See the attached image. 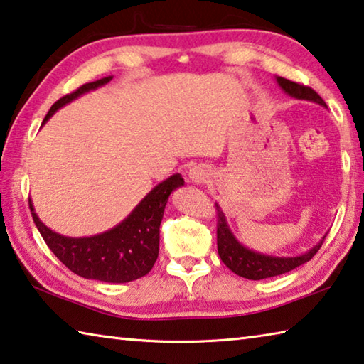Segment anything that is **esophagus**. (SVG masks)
<instances>
[{
    "label": "esophagus",
    "mask_w": 364,
    "mask_h": 364,
    "mask_svg": "<svg viewBox=\"0 0 364 364\" xmlns=\"http://www.w3.org/2000/svg\"><path fill=\"white\" fill-rule=\"evenodd\" d=\"M189 180L196 184H204L208 180V170L204 165H194L189 170Z\"/></svg>",
    "instance_id": "34e87169"
}]
</instances>
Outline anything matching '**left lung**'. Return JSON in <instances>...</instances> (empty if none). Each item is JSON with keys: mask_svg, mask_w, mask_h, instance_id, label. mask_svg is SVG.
<instances>
[{"mask_svg": "<svg viewBox=\"0 0 364 364\" xmlns=\"http://www.w3.org/2000/svg\"><path fill=\"white\" fill-rule=\"evenodd\" d=\"M276 82L279 83L282 90L286 91L289 96L295 97V100H306L321 104L326 106L323 97L319 96L315 90H311L310 86H304L300 83L291 82V80L276 77ZM217 207V245H218V255L228 268L237 276H242L245 279H267L273 278V276H279L289 273L294 268L300 267L306 262H310L313 257L316 255V252L321 249L324 242V237L319 241L315 247H311L305 254L299 257H273V255H264L260 252H254L237 241L231 232L230 226L226 223V217L223 210H221L218 204Z\"/></svg>", "mask_w": 364, "mask_h": 364, "instance_id": "8db88e82", "label": "left lung"}]
</instances>
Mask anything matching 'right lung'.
<instances>
[{"instance_id": "right-lung-1", "label": "right lung", "mask_w": 364, "mask_h": 364, "mask_svg": "<svg viewBox=\"0 0 364 364\" xmlns=\"http://www.w3.org/2000/svg\"><path fill=\"white\" fill-rule=\"evenodd\" d=\"M112 77L85 83L70 95L56 101L46 114L45 123L56 110L78 96L109 83ZM184 184L180 173L159 183L128 217L112 230L91 237H65L54 232L35 213L28 199L36 228L54 255L73 273L86 279L128 282L143 278L159 257V228L170 194Z\"/></svg>"}]
</instances>
